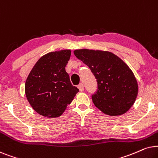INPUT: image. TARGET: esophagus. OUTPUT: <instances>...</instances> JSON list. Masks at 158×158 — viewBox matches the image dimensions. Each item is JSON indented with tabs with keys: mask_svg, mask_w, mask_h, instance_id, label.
Listing matches in <instances>:
<instances>
[{
	"mask_svg": "<svg viewBox=\"0 0 158 158\" xmlns=\"http://www.w3.org/2000/svg\"><path fill=\"white\" fill-rule=\"evenodd\" d=\"M78 89H79V91H81V92H82V91H84V85L82 83H81V84H79V85H78Z\"/></svg>",
	"mask_w": 158,
	"mask_h": 158,
	"instance_id": "34e87169",
	"label": "esophagus"
}]
</instances>
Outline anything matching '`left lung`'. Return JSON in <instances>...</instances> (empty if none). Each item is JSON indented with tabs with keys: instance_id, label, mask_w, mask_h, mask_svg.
Returning a JSON list of instances; mask_svg holds the SVG:
<instances>
[{
	"instance_id": "left-lung-1",
	"label": "left lung",
	"mask_w": 158,
	"mask_h": 158,
	"mask_svg": "<svg viewBox=\"0 0 158 158\" xmlns=\"http://www.w3.org/2000/svg\"><path fill=\"white\" fill-rule=\"evenodd\" d=\"M73 53L89 67L97 79L98 91L92 96L94 106L112 116L127 113L138 94L137 81L128 65L108 51L80 49Z\"/></svg>"
}]
</instances>
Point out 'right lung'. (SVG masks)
<instances>
[{"label": "right lung", "mask_w": 158, "mask_h": 158, "mask_svg": "<svg viewBox=\"0 0 158 158\" xmlns=\"http://www.w3.org/2000/svg\"><path fill=\"white\" fill-rule=\"evenodd\" d=\"M70 57L71 50L48 52L37 60L27 78V100L43 116H60L79 92L66 71Z\"/></svg>", "instance_id": "add662e5"}]
</instances>
